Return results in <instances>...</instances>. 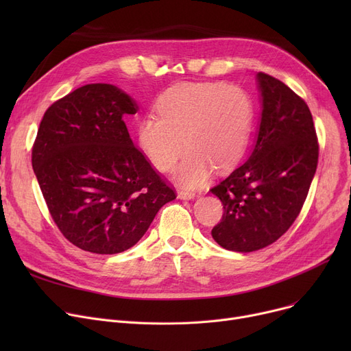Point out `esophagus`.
<instances>
[{
    "label": "esophagus",
    "mask_w": 351,
    "mask_h": 351,
    "mask_svg": "<svg viewBox=\"0 0 351 351\" xmlns=\"http://www.w3.org/2000/svg\"><path fill=\"white\" fill-rule=\"evenodd\" d=\"M196 196V193L193 191H188V189H179L178 191V197L179 199H193Z\"/></svg>",
    "instance_id": "34e87169"
}]
</instances>
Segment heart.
Masks as SVG:
<instances>
[{"mask_svg": "<svg viewBox=\"0 0 351 351\" xmlns=\"http://www.w3.org/2000/svg\"><path fill=\"white\" fill-rule=\"evenodd\" d=\"M156 115L138 122V142L160 172L176 171L183 186L205 183L213 168L228 171L241 160L250 138L253 104L246 92L222 82H182L156 99Z\"/></svg>", "mask_w": 351, "mask_h": 351, "instance_id": "obj_1", "label": "heart"}]
</instances>
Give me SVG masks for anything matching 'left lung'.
<instances>
[{
    "mask_svg": "<svg viewBox=\"0 0 351 351\" xmlns=\"http://www.w3.org/2000/svg\"><path fill=\"white\" fill-rule=\"evenodd\" d=\"M262 92L259 134L249 159L210 192L223 205L212 237L232 252L274 243L299 216L319 162L307 104L282 81L257 73Z\"/></svg>",
    "mask_w": 351,
    "mask_h": 351,
    "instance_id": "8db88e82",
    "label": "left lung"
}]
</instances>
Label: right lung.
Segmentation results:
<instances>
[{
	"mask_svg": "<svg viewBox=\"0 0 351 351\" xmlns=\"http://www.w3.org/2000/svg\"><path fill=\"white\" fill-rule=\"evenodd\" d=\"M138 106L119 88L88 84L55 101L32 145V169L65 239L98 254L139 242L175 188L134 145L123 122Z\"/></svg>",
	"mask_w": 351,
	"mask_h": 351,
	"instance_id": "right-lung-1",
	"label": "right lung"
}]
</instances>
